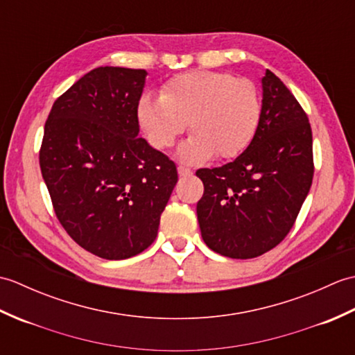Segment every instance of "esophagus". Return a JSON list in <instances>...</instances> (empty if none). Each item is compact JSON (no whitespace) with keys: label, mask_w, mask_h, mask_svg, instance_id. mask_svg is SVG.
Masks as SVG:
<instances>
[{"label":"esophagus","mask_w":355,"mask_h":355,"mask_svg":"<svg viewBox=\"0 0 355 355\" xmlns=\"http://www.w3.org/2000/svg\"><path fill=\"white\" fill-rule=\"evenodd\" d=\"M177 171H178V173H180V175H182V177H187V175H191V173H192V169L186 168V166H182V164L178 166Z\"/></svg>","instance_id":"esophagus-1"}]
</instances>
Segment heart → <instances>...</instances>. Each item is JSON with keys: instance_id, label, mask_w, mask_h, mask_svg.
<instances>
[{"instance_id": "b5f03b06", "label": "heart", "mask_w": 355, "mask_h": 355, "mask_svg": "<svg viewBox=\"0 0 355 355\" xmlns=\"http://www.w3.org/2000/svg\"><path fill=\"white\" fill-rule=\"evenodd\" d=\"M261 97L250 79L230 73L189 71L171 79L162 96L145 94L137 119L149 145L166 149L193 131L178 149L182 160L205 162L239 155L250 145L261 122Z\"/></svg>"}]
</instances>
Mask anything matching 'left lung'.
Listing matches in <instances>:
<instances>
[{
  "label": "left lung",
  "instance_id": "1",
  "mask_svg": "<svg viewBox=\"0 0 355 355\" xmlns=\"http://www.w3.org/2000/svg\"><path fill=\"white\" fill-rule=\"evenodd\" d=\"M308 116L275 73L262 78L261 122L250 145L220 168L197 171L201 236L233 259H252L288 235L313 183Z\"/></svg>",
  "mask_w": 355,
  "mask_h": 355
}]
</instances>
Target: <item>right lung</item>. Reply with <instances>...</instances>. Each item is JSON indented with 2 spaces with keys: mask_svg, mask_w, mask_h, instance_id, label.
<instances>
[{
  "mask_svg": "<svg viewBox=\"0 0 355 355\" xmlns=\"http://www.w3.org/2000/svg\"><path fill=\"white\" fill-rule=\"evenodd\" d=\"M145 70L99 67L51 107L40 150L59 223L74 243L119 261L154 243L177 166L139 135Z\"/></svg>",
  "mask_w": 355,
  "mask_h": 355,
  "instance_id": "1",
  "label": "right lung"
}]
</instances>
